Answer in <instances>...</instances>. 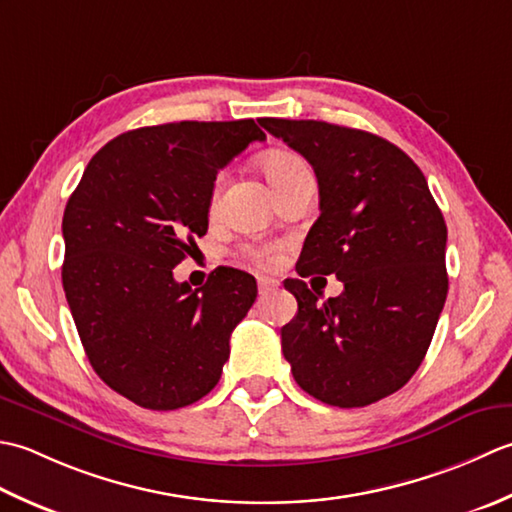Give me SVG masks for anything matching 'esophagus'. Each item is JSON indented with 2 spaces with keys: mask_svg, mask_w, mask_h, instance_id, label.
<instances>
[{
  "mask_svg": "<svg viewBox=\"0 0 512 512\" xmlns=\"http://www.w3.org/2000/svg\"><path fill=\"white\" fill-rule=\"evenodd\" d=\"M278 287V280L274 278H258V294L260 296H267L271 289Z\"/></svg>",
  "mask_w": 512,
  "mask_h": 512,
  "instance_id": "34e87169",
  "label": "esophagus"
}]
</instances>
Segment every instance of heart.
Returning a JSON list of instances; mask_svg holds the SVG:
<instances>
[{"mask_svg":"<svg viewBox=\"0 0 512 512\" xmlns=\"http://www.w3.org/2000/svg\"><path fill=\"white\" fill-rule=\"evenodd\" d=\"M263 172L267 176V181L271 183V187L278 190V187H283L285 183H289L291 179H294V176H298L302 172H309V168H307V163L300 159V156L291 154V152L276 150V152H269L263 159ZM223 185H225V172L218 174L216 181H214L212 196H210L212 210H216L218 201H221ZM243 254L249 260H252V263H256L258 267H269L276 260L274 249L265 247V245H247L243 249Z\"/></svg>","mask_w":512,"mask_h":512,"instance_id":"b5f03b06","label":"heart"}]
</instances>
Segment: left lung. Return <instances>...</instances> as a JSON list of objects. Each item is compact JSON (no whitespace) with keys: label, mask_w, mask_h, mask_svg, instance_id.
<instances>
[{"label":"left lung","mask_w":512,"mask_h":512,"mask_svg":"<svg viewBox=\"0 0 512 512\" xmlns=\"http://www.w3.org/2000/svg\"><path fill=\"white\" fill-rule=\"evenodd\" d=\"M305 156L320 187L298 276L336 273L340 297L320 303L299 278L280 329L285 360L302 391L356 409L402 389L420 367L446 291V223L422 170L378 134L327 121L260 119Z\"/></svg>","instance_id":"obj_1"}]
</instances>
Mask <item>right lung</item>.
I'll return each mask as SVG.
<instances>
[{"instance_id": "obj_1", "label": "right lung", "mask_w": 512, "mask_h": 512, "mask_svg": "<svg viewBox=\"0 0 512 512\" xmlns=\"http://www.w3.org/2000/svg\"><path fill=\"white\" fill-rule=\"evenodd\" d=\"M252 141H265L254 119L125 132L68 198L61 280L81 344L99 378L143 409L210 393L254 305L256 280L241 269H214L201 289L172 276L207 232L218 170Z\"/></svg>"}]
</instances>
